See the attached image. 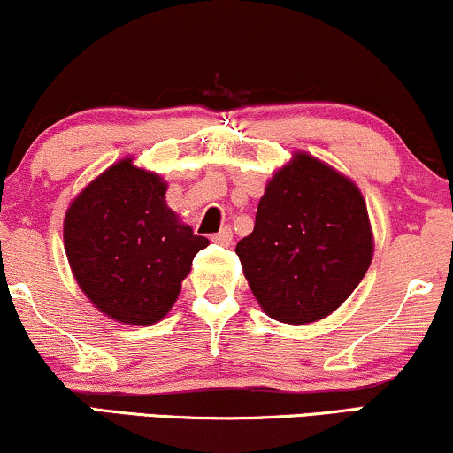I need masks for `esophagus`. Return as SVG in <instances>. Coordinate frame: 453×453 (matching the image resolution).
Returning <instances> with one entry per match:
<instances>
[{"instance_id":"34e87169","label":"esophagus","mask_w":453,"mask_h":453,"mask_svg":"<svg viewBox=\"0 0 453 453\" xmlns=\"http://www.w3.org/2000/svg\"><path fill=\"white\" fill-rule=\"evenodd\" d=\"M216 243H220V245H231V242H233V231H231V226H225V228H220V231L216 233L214 237Z\"/></svg>"}]
</instances>
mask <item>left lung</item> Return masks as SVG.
Masks as SVG:
<instances>
[{
    "mask_svg": "<svg viewBox=\"0 0 453 453\" xmlns=\"http://www.w3.org/2000/svg\"><path fill=\"white\" fill-rule=\"evenodd\" d=\"M235 252L266 315L294 326L323 319L370 269L365 201L349 178L296 153L266 184L252 235Z\"/></svg>",
    "mask_w": 453,
    "mask_h": 453,
    "instance_id": "left-lung-1",
    "label": "left lung"
}]
</instances>
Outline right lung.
Masks as SVG:
<instances>
[{
	"label": "right lung",
	"mask_w": 453,
	"mask_h": 453,
	"mask_svg": "<svg viewBox=\"0 0 453 453\" xmlns=\"http://www.w3.org/2000/svg\"><path fill=\"white\" fill-rule=\"evenodd\" d=\"M167 184L124 159L71 203L66 258L94 306L130 326L157 323L180 294L193 258L210 242L180 225Z\"/></svg>",
	"instance_id": "obj_1"
}]
</instances>
